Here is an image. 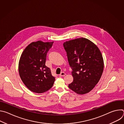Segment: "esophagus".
<instances>
[{"label":"esophagus","instance_id":"esophagus-1","mask_svg":"<svg viewBox=\"0 0 124 124\" xmlns=\"http://www.w3.org/2000/svg\"><path fill=\"white\" fill-rule=\"evenodd\" d=\"M66 75V73H65L64 72H61V73H60V76H61V77H64V76H65Z\"/></svg>","mask_w":124,"mask_h":124}]
</instances>
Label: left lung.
Listing matches in <instances>:
<instances>
[{
	"mask_svg": "<svg viewBox=\"0 0 124 124\" xmlns=\"http://www.w3.org/2000/svg\"><path fill=\"white\" fill-rule=\"evenodd\" d=\"M63 46L73 70L74 80L69 88L79 95L89 93L103 73L104 63L101 52L94 43L84 38L66 41Z\"/></svg>",
	"mask_w": 124,
	"mask_h": 124,
	"instance_id": "left-lung-1",
	"label": "left lung"
}]
</instances>
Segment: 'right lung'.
Listing matches in <instances>:
<instances>
[{
	"mask_svg": "<svg viewBox=\"0 0 124 124\" xmlns=\"http://www.w3.org/2000/svg\"><path fill=\"white\" fill-rule=\"evenodd\" d=\"M54 42L38 41L28 45L23 52L19 63L20 78L28 89L42 93L50 89L55 78L45 65L46 54Z\"/></svg>",
	"mask_w": 124,
	"mask_h": 124,
	"instance_id": "right-lung-1",
	"label": "right lung"
}]
</instances>
